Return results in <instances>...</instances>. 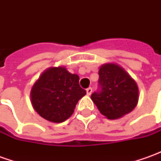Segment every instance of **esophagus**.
<instances>
[{"instance_id":"obj_1","label":"esophagus","mask_w":161,"mask_h":161,"mask_svg":"<svg viewBox=\"0 0 161 161\" xmlns=\"http://www.w3.org/2000/svg\"><path fill=\"white\" fill-rule=\"evenodd\" d=\"M86 92H87V95L90 96V94L92 93V89H91V88H88V89L86 90Z\"/></svg>"}]
</instances>
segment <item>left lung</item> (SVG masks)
Instances as JSON below:
<instances>
[{
	"mask_svg": "<svg viewBox=\"0 0 161 161\" xmlns=\"http://www.w3.org/2000/svg\"><path fill=\"white\" fill-rule=\"evenodd\" d=\"M98 90L91 99L108 119H117L136 107L139 91L136 82L122 67L108 64L98 71Z\"/></svg>",
	"mask_w": 161,
	"mask_h": 161,
	"instance_id": "left-lung-1",
	"label": "left lung"
}]
</instances>
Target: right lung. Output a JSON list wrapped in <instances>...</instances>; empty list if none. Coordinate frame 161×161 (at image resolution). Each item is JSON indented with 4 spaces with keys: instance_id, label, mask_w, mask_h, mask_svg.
Instances as JSON below:
<instances>
[{
    "instance_id": "add662e5",
    "label": "right lung",
    "mask_w": 161,
    "mask_h": 161,
    "mask_svg": "<svg viewBox=\"0 0 161 161\" xmlns=\"http://www.w3.org/2000/svg\"><path fill=\"white\" fill-rule=\"evenodd\" d=\"M77 74L64 67H53L43 72L34 84L30 97L34 109L53 123H62L71 116L86 90L79 84Z\"/></svg>"
}]
</instances>
